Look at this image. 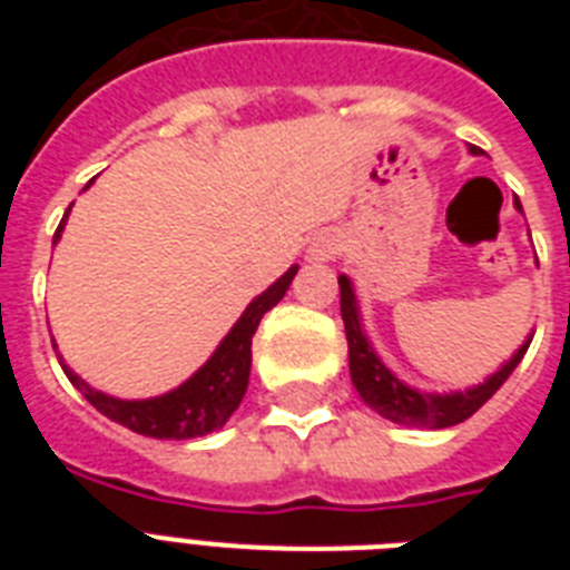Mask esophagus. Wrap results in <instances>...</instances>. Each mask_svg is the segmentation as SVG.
I'll use <instances>...</instances> for the list:
<instances>
[{
  "mask_svg": "<svg viewBox=\"0 0 570 570\" xmlns=\"http://www.w3.org/2000/svg\"><path fill=\"white\" fill-rule=\"evenodd\" d=\"M340 250V239L334 236V233H320L316 239L311 242V257L313 259H334V254Z\"/></svg>",
  "mask_w": 570,
  "mask_h": 570,
  "instance_id": "1",
  "label": "esophagus"
}]
</instances>
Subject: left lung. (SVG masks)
Instances as JSON below:
<instances>
[{
    "mask_svg": "<svg viewBox=\"0 0 570 570\" xmlns=\"http://www.w3.org/2000/svg\"><path fill=\"white\" fill-rule=\"evenodd\" d=\"M476 154V147H473ZM340 313H343V325H346L348 340V370L355 381L357 393L364 396L370 407H375L381 416H387L393 423L402 425H420V429H446V425L464 423L473 416L479 407L485 405L488 399L494 396L497 390L503 387V381L514 373V366L521 364V357L530 348V340L523 343L509 364L494 373L485 384H479L464 393H450V396H438V393H420V390L407 387L396 375L390 373L387 366L381 364L375 352L366 343L361 320H357L355 293L348 277H340Z\"/></svg>",
    "mask_w": 570,
    "mask_h": 570,
    "instance_id": "1",
    "label": "left lung"
}]
</instances>
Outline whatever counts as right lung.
<instances>
[{
  "instance_id": "1",
  "label": "right lung",
  "mask_w": 570,
  "mask_h": 570,
  "mask_svg": "<svg viewBox=\"0 0 570 570\" xmlns=\"http://www.w3.org/2000/svg\"><path fill=\"white\" fill-rule=\"evenodd\" d=\"M67 218V213H65ZM65 218L58 224L56 239L61 236ZM298 266H293L281 281L268 286L266 293L257 295L254 302L245 307L239 322L233 331L222 340V346L215 348V355L206 361L186 384H180L171 393L156 399H141V402H127V399H111L100 390L88 387L79 375H73L65 366L67 379L73 381V387L91 402L100 414H106L115 423L127 425L132 432L145 434V438H174V441H186V438H200L215 429H222L230 414L239 407L245 390H248L250 375V340L257 331L259 320L275 307L286 295L293 284Z\"/></svg>"
}]
</instances>
